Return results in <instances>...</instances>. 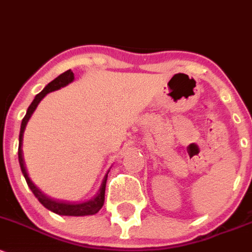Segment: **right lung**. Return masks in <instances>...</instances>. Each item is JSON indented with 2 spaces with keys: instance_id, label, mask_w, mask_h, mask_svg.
<instances>
[{
  "instance_id": "obj_1",
  "label": "right lung",
  "mask_w": 252,
  "mask_h": 252,
  "mask_svg": "<svg viewBox=\"0 0 252 252\" xmlns=\"http://www.w3.org/2000/svg\"><path fill=\"white\" fill-rule=\"evenodd\" d=\"M74 80V72L71 70H66L65 72L59 75L58 77L51 81L49 84L41 91L38 94H36L35 99L32 100V103L29 105L28 108L27 114H25L24 119L22 121V126H20V133H19V148H18V159H19V164H20V168H22V172L24 175L25 181H27L28 186L31 189V191L33 193V195L37 198V200L40 201L46 209L51 210L52 212L58 215H63V216H87V215H94L102 209L103 204H104V194H105V186H107V178H108V173L105 175L104 180H103L102 186L99 188V193L92 199V200H88L86 203L82 204H70V203H64V201H57L53 200V199L48 198L47 195L42 193L35 184L32 183V181L29 178V175L27 172V167H25L24 164V158H23V134H24V129L27 127L28 121H29L30 116L32 115L33 110H35L36 107L38 105V103L41 102L43 97L52 91L59 90L61 87L66 86V85L70 84V82Z\"/></svg>"
}]
</instances>
